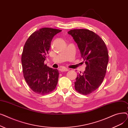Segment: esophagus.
I'll return each mask as SVG.
<instances>
[{
    "label": "esophagus",
    "instance_id": "1",
    "mask_svg": "<svg viewBox=\"0 0 128 128\" xmlns=\"http://www.w3.org/2000/svg\"><path fill=\"white\" fill-rule=\"evenodd\" d=\"M60 70L61 72H68L69 70L68 68H62L60 69Z\"/></svg>",
    "mask_w": 128,
    "mask_h": 128
}]
</instances>
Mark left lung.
Returning <instances> with one entry per match:
<instances>
[{
	"mask_svg": "<svg viewBox=\"0 0 128 128\" xmlns=\"http://www.w3.org/2000/svg\"><path fill=\"white\" fill-rule=\"evenodd\" d=\"M68 34L77 43L86 64L85 71L76 78L75 90L82 94H89L103 82L108 62V50L103 39L92 31L76 29Z\"/></svg>",
	"mask_w": 128,
	"mask_h": 128,
	"instance_id": "8db88e82",
	"label": "left lung"
}]
</instances>
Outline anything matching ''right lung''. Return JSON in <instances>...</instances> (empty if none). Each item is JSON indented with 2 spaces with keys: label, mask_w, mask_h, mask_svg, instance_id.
Returning a JSON list of instances; mask_svg holds the SVG:
<instances>
[{
  "label": "right lung",
  "mask_w": 128,
  "mask_h": 128,
  "mask_svg": "<svg viewBox=\"0 0 128 128\" xmlns=\"http://www.w3.org/2000/svg\"><path fill=\"white\" fill-rule=\"evenodd\" d=\"M61 30L44 28L34 32L24 44L21 57L23 75L30 88L44 95L53 91L58 84L57 69L44 64L53 37Z\"/></svg>",
  "instance_id": "obj_1"
}]
</instances>
